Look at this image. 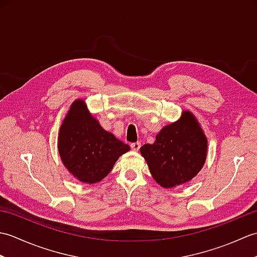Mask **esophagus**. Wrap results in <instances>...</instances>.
I'll list each match as a JSON object with an SVG mask.
<instances>
[{"label": "esophagus", "mask_w": 257, "mask_h": 257, "mask_svg": "<svg viewBox=\"0 0 257 257\" xmlns=\"http://www.w3.org/2000/svg\"><path fill=\"white\" fill-rule=\"evenodd\" d=\"M130 147H132V149H133L134 151H139L140 147H141V144H140V143H134V144L130 145Z\"/></svg>", "instance_id": "34e87169"}]
</instances>
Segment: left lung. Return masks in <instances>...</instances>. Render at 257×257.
<instances>
[{"label":"left lung","mask_w":257,"mask_h":257,"mask_svg":"<svg viewBox=\"0 0 257 257\" xmlns=\"http://www.w3.org/2000/svg\"><path fill=\"white\" fill-rule=\"evenodd\" d=\"M151 176L163 188L192 180L203 167L207 140L192 112L185 110L178 121L161 129L152 145L140 148Z\"/></svg>","instance_id":"1"}]
</instances>
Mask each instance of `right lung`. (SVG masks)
Wrapping results in <instances>:
<instances>
[{
	"label": "right lung",
	"instance_id": "right-lung-1",
	"mask_svg": "<svg viewBox=\"0 0 257 257\" xmlns=\"http://www.w3.org/2000/svg\"><path fill=\"white\" fill-rule=\"evenodd\" d=\"M129 146L106 132L91 116L84 100H75L59 129L58 152L65 168L84 183L107 177Z\"/></svg>",
	"mask_w": 257,
	"mask_h": 257
}]
</instances>
